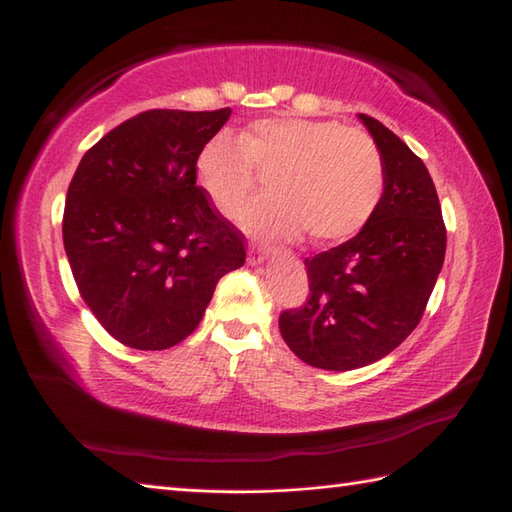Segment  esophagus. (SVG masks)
<instances>
[{"mask_svg": "<svg viewBox=\"0 0 512 512\" xmlns=\"http://www.w3.org/2000/svg\"><path fill=\"white\" fill-rule=\"evenodd\" d=\"M270 253H273V248L266 246V244H253L250 246V253H248V262L257 266V264H264V259L270 257Z\"/></svg>", "mask_w": 512, "mask_h": 512, "instance_id": "obj_1", "label": "esophagus"}]
</instances>
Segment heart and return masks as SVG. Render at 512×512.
Masks as SVG:
<instances>
[{
  "instance_id": "b5f03b06",
  "label": "heart",
  "mask_w": 512,
  "mask_h": 512,
  "mask_svg": "<svg viewBox=\"0 0 512 512\" xmlns=\"http://www.w3.org/2000/svg\"><path fill=\"white\" fill-rule=\"evenodd\" d=\"M268 179L266 198L239 215L246 231L290 237L308 226L314 239L336 242L369 222L385 191L374 140L334 121L266 118L233 140L215 136L198 156V180L224 215H233Z\"/></svg>"
}]
</instances>
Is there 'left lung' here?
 Instances as JSON below:
<instances>
[{
  "mask_svg": "<svg viewBox=\"0 0 512 512\" xmlns=\"http://www.w3.org/2000/svg\"><path fill=\"white\" fill-rule=\"evenodd\" d=\"M358 118L383 158V198L361 233L306 259L308 301L279 317L290 350L330 372L372 365L416 330L447 250L424 162L376 118Z\"/></svg>",
  "mask_w": 512,
  "mask_h": 512,
  "instance_id": "8db88e82",
  "label": "left lung"
}]
</instances>
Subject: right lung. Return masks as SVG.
<instances>
[{"instance_id":"right-lung-1","label":"right lung","mask_w":512,"mask_h":512,"mask_svg":"<svg viewBox=\"0 0 512 512\" xmlns=\"http://www.w3.org/2000/svg\"><path fill=\"white\" fill-rule=\"evenodd\" d=\"M231 116L149 110L85 151L68 187L63 246L83 301L116 341L167 350L198 328L217 281L244 266V235L195 184Z\"/></svg>"}]
</instances>
